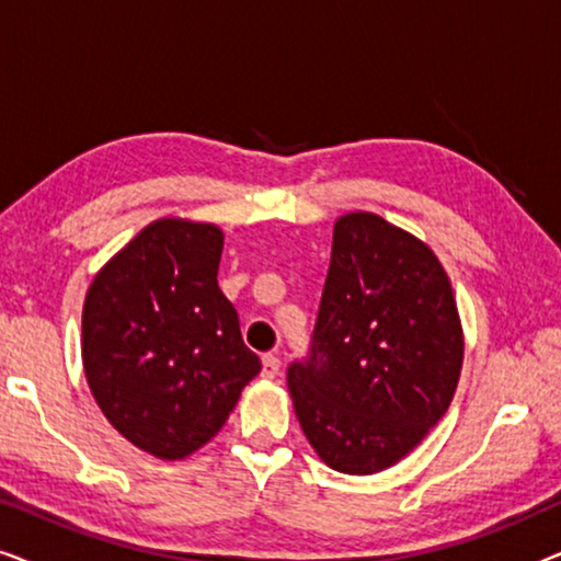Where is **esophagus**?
I'll return each mask as SVG.
<instances>
[{"instance_id":"34e87169","label":"esophagus","mask_w":561,"mask_h":561,"mask_svg":"<svg viewBox=\"0 0 561 561\" xmlns=\"http://www.w3.org/2000/svg\"><path fill=\"white\" fill-rule=\"evenodd\" d=\"M280 375V357L278 355H263V378H278Z\"/></svg>"}]
</instances>
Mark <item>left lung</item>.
<instances>
[{
  "label": "left lung",
  "instance_id": "8db88e82",
  "mask_svg": "<svg viewBox=\"0 0 561 561\" xmlns=\"http://www.w3.org/2000/svg\"><path fill=\"white\" fill-rule=\"evenodd\" d=\"M462 329L434 252L375 214L334 225L309 355L288 367L306 439L336 472L396 465L444 416Z\"/></svg>",
  "mask_w": 561,
  "mask_h": 561
}]
</instances>
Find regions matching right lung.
Masks as SVG:
<instances>
[{
	"mask_svg": "<svg viewBox=\"0 0 561 561\" xmlns=\"http://www.w3.org/2000/svg\"><path fill=\"white\" fill-rule=\"evenodd\" d=\"M214 225L160 219L91 283L83 370L117 432L160 459H181L225 426L260 357L217 273Z\"/></svg>",
	"mask_w": 561,
	"mask_h": 561,
	"instance_id": "1",
	"label": "right lung"
}]
</instances>
